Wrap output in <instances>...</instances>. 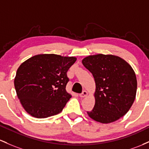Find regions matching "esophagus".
Wrapping results in <instances>:
<instances>
[{
  "label": "esophagus",
  "mask_w": 149,
  "mask_h": 149,
  "mask_svg": "<svg viewBox=\"0 0 149 149\" xmlns=\"http://www.w3.org/2000/svg\"><path fill=\"white\" fill-rule=\"evenodd\" d=\"M87 94H88V93H87V91H82V93H81L79 94V96L81 97V98H84V97H86V96H87Z\"/></svg>",
  "instance_id": "34e87169"
}]
</instances>
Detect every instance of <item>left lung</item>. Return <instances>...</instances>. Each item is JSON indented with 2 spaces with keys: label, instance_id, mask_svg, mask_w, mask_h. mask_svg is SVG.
Returning a JSON list of instances; mask_svg holds the SVG:
<instances>
[{
  "label": "left lung",
  "instance_id": "left-lung-1",
  "mask_svg": "<svg viewBox=\"0 0 149 149\" xmlns=\"http://www.w3.org/2000/svg\"><path fill=\"white\" fill-rule=\"evenodd\" d=\"M83 65L92 73L96 83L95 105L87 114L104 124L124 116L136 97L137 81L131 66L113 55L97 54L86 57Z\"/></svg>",
  "mask_w": 149,
  "mask_h": 149
}]
</instances>
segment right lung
<instances>
[{
    "instance_id": "add662e5",
    "label": "right lung",
    "mask_w": 149,
    "mask_h": 149,
    "mask_svg": "<svg viewBox=\"0 0 149 149\" xmlns=\"http://www.w3.org/2000/svg\"><path fill=\"white\" fill-rule=\"evenodd\" d=\"M75 57L40 54L29 58L18 68L14 84L17 96L27 113L46 118L63 111L72 96L65 88L67 72Z\"/></svg>"
}]
</instances>
